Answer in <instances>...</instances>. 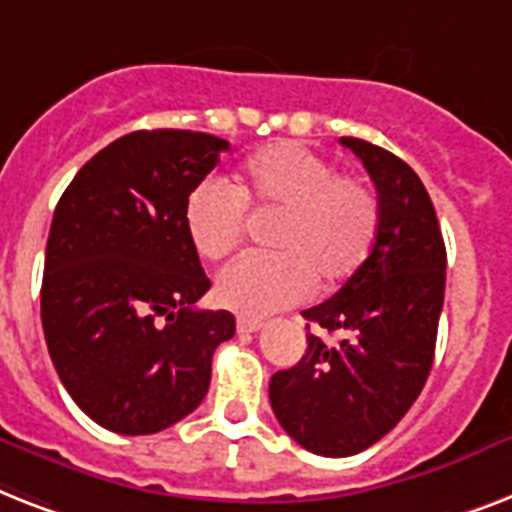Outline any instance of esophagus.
Wrapping results in <instances>:
<instances>
[{
    "instance_id": "1",
    "label": "esophagus",
    "mask_w": 512,
    "mask_h": 512,
    "mask_svg": "<svg viewBox=\"0 0 512 512\" xmlns=\"http://www.w3.org/2000/svg\"><path fill=\"white\" fill-rule=\"evenodd\" d=\"M264 322L261 320H251V317H240L237 320V333H259Z\"/></svg>"
}]
</instances>
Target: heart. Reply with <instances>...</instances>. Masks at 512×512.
I'll list each match as a JSON object with an SVG mask.
<instances>
[{
  "label": "heart",
  "instance_id": "b5f03b06",
  "mask_svg": "<svg viewBox=\"0 0 512 512\" xmlns=\"http://www.w3.org/2000/svg\"><path fill=\"white\" fill-rule=\"evenodd\" d=\"M245 208L280 211L269 230L275 253H245L216 275V301L259 320L298 304L312 282L349 280L375 248L380 200L367 182L293 142L245 161L235 187L203 179L185 200V230L203 259H222L245 232Z\"/></svg>",
  "mask_w": 512,
  "mask_h": 512
}]
</instances>
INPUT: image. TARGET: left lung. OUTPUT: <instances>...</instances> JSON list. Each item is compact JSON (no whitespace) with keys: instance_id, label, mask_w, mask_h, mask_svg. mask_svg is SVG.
<instances>
[{"instance_id":"left-lung-1","label":"left lung","mask_w":512,"mask_h":512,"mask_svg":"<svg viewBox=\"0 0 512 512\" xmlns=\"http://www.w3.org/2000/svg\"><path fill=\"white\" fill-rule=\"evenodd\" d=\"M341 145L375 182L378 240L333 298L304 312L346 338L325 346L309 333L301 362L269 380L285 433L322 457L357 455L407 415L431 372L447 280L444 237L418 174L372 142L341 137Z\"/></svg>"}]
</instances>
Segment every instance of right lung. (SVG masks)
Listing matches in <instances>:
<instances>
[{
    "mask_svg": "<svg viewBox=\"0 0 512 512\" xmlns=\"http://www.w3.org/2000/svg\"><path fill=\"white\" fill-rule=\"evenodd\" d=\"M230 147L185 129L132 132L81 166L47 237L42 327L57 375L94 423L145 436L208 391L230 312L195 309L211 280L185 200Z\"/></svg>",
    "mask_w": 512,
    "mask_h": 512,
    "instance_id": "1",
    "label": "right lung"
}]
</instances>
